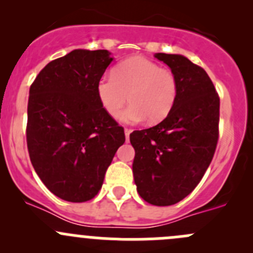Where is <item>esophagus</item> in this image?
Wrapping results in <instances>:
<instances>
[{
  "label": "esophagus",
  "mask_w": 253,
  "mask_h": 253,
  "mask_svg": "<svg viewBox=\"0 0 253 253\" xmlns=\"http://www.w3.org/2000/svg\"><path fill=\"white\" fill-rule=\"evenodd\" d=\"M131 132H132V129H128V128L125 129V136H126V139H127V141H128L129 134H131Z\"/></svg>",
  "instance_id": "esophagus-1"
}]
</instances>
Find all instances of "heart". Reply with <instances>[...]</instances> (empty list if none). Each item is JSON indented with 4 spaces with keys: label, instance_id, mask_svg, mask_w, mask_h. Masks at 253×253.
I'll list each match as a JSON object with an SVG mask.
<instances>
[{
    "label": "heart",
    "instance_id": "1",
    "mask_svg": "<svg viewBox=\"0 0 253 253\" xmlns=\"http://www.w3.org/2000/svg\"><path fill=\"white\" fill-rule=\"evenodd\" d=\"M177 79L169 70L144 57H131L119 63L110 77H103L96 84L101 105L112 117L121 112L126 103L132 105L120 120L127 125L148 121H163L175 105Z\"/></svg>",
    "mask_w": 253,
    "mask_h": 253
}]
</instances>
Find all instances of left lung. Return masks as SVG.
Listing matches in <instances>:
<instances>
[{
	"instance_id": "1",
	"label": "left lung",
	"mask_w": 253,
	"mask_h": 253,
	"mask_svg": "<svg viewBox=\"0 0 253 253\" xmlns=\"http://www.w3.org/2000/svg\"><path fill=\"white\" fill-rule=\"evenodd\" d=\"M177 79V98L157 126L134 131L133 177L139 196L154 206H171L190 195L208 169L216 143L219 96L207 72L176 53L154 55Z\"/></svg>"
}]
</instances>
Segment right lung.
<instances>
[{
	"label": "right lung",
	"instance_id": "obj_1",
	"mask_svg": "<svg viewBox=\"0 0 253 253\" xmlns=\"http://www.w3.org/2000/svg\"><path fill=\"white\" fill-rule=\"evenodd\" d=\"M112 60L108 50L77 48L47 63L30 86V160L44 185L63 201L81 203L95 197L125 143L124 128L96 93Z\"/></svg>",
	"mask_w": 253,
	"mask_h": 253
}]
</instances>
